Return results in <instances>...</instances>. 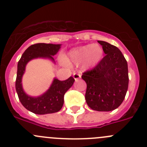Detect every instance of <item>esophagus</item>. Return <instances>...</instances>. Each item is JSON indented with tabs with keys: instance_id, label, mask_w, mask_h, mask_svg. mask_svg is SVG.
<instances>
[{
	"instance_id": "obj_1",
	"label": "esophagus",
	"mask_w": 147,
	"mask_h": 147,
	"mask_svg": "<svg viewBox=\"0 0 147 147\" xmlns=\"http://www.w3.org/2000/svg\"><path fill=\"white\" fill-rule=\"evenodd\" d=\"M73 78L75 80H78L79 79H80L81 78V75H80V74H77V73H74L73 74Z\"/></svg>"
}]
</instances>
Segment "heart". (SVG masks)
Returning a JSON list of instances; mask_svg holds the SVG:
<instances>
[{"instance_id": "b5f03b06", "label": "heart", "mask_w": 147, "mask_h": 147, "mask_svg": "<svg viewBox=\"0 0 147 147\" xmlns=\"http://www.w3.org/2000/svg\"><path fill=\"white\" fill-rule=\"evenodd\" d=\"M104 51L97 44H89L73 49L68 53L63 61L67 65H79L82 63L84 69L94 68L101 62Z\"/></svg>"}]
</instances>
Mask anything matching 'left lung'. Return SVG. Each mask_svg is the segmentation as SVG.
Here are the masks:
<instances>
[{"mask_svg": "<svg viewBox=\"0 0 147 147\" xmlns=\"http://www.w3.org/2000/svg\"><path fill=\"white\" fill-rule=\"evenodd\" d=\"M106 55L82 78L87 84L85 100L92 109L109 112L117 109L124 100L129 84L128 65L119 48L98 40Z\"/></svg>", "mask_w": 147, "mask_h": 147, "instance_id": "obj_1", "label": "left lung"}]
</instances>
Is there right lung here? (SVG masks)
Instances as JSON below:
<instances>
[{
  "instance_id": "add662e5",
  "label": "right lung",
  "mask_w": 147,
  "mask_h": 147,
  "mask_svg": "<svg viewBox=\"0 0 147 147\" xmlns=\"http://www.w3.org/2000/svg\"><path fill=\"white\" fill-rule=\"evenodd\" d=\"M61 44L37 43L26 49L18 63L16 90L22 105L30 112L36 115H46L57 112L62 109L64 104V95L73 84L75 80L69 77L67 80L60 81L57 78L53 79L48 90L41 95L32 97L24 91L22 84V78L26 72L28 62L33 59H49L53 63V56L57 54L61 47Z\"/></svg>"
}]
</instances>
